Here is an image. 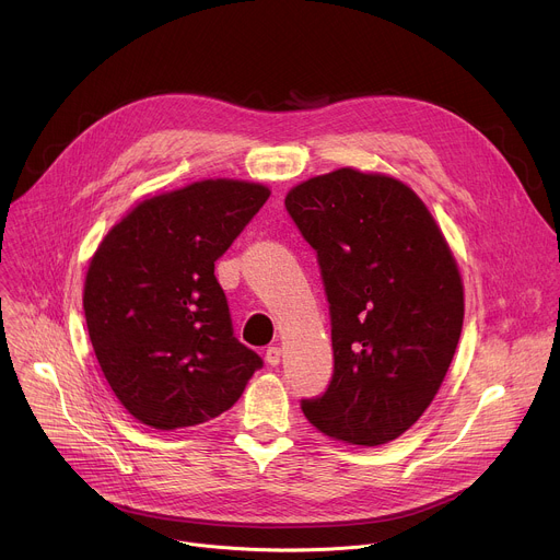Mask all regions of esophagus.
Masks as SVG:
<instances>
[{
  "label": "esophagus",
  "instance_id": "obj_1",
  "mask_svg": "<svg viewBox=\"0 0 560 560\" xmlns=\"http://www.w3.org/2000/svg\"><path fill=\"white\" fill-rule=\"evenodd\" d=\"M279 361H281V348H277V346L268 348L266 350V363L275 368V365H279Z\"/></svg>",
  "mask_w": 560,
  "mask_h": 560
}]
</instances>
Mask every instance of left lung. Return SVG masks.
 <instances>
[{"mask_svg": "<svg viewBox=\"0 0 560 560\" xmlns=\"http://www.w3.org/2000/svg\"><path fill=\"white\" fill-rule=\"evenodd\" d=\"M285 210L314 248L330 303L335 372L305 419L383 445L436 396L463 328V283L425 203L398 179L341 168L294 186Z\"/></svg>", "mask_w": 560, "mask_h": 560, "instance_id": "1", "label": "left lung"}]
</instances>
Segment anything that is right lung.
Wrapping results in <instances>:
<instances>
[{
  "mask_svg": "<svg viewBox=\"0 0 560 560\" xmlns=\"http://www.w3.org/2000/svg\"><path fill=\"white\" fill-rule=\"evenodd\" d=\"M268 197L261 184L206 179L143 199L104 236L84 283L86 326L108 385L137 421L206 423L264 365L232 332L214 261Z\"/></svg>",
  "mask_w": 560,
  "mask_h": 560,
  "instance_id": "add662e5",
  "label": "right lung"
}]
</instances>
